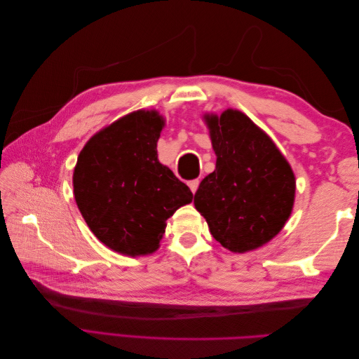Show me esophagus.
I'll use <instances>...</instances> for the list:
<instances>
[{
	"mask_svg": "<svg viewBox=\"0 0 359 359\" xmlns=\"http://www.w3.org/2000/svg\"><path fill=\"white\" fill-rule=\"evenodd\" d=\"M199 180H191V181H189V187H190V190L193 191V193H196V190H198V187H199Z\"/></svg>",
	"mask_w": 359,
	"mask_h": 359,
	"instance_id": "1",
	"label": "esophagus"
}]
</instances>
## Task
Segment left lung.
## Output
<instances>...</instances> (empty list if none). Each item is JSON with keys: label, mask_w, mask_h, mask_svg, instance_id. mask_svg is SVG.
Returning a JSON list of instances; mask_svg holds the SVG:
<instances>
[{"label": "left lung", "mask_w": 359, "mask_h": 359, "mask_svg": "<svg viewBox=\"0 0 359 359\" xmlns=\"http://www.w3.org/2000/svg\"><path fill=\"white\" fill-rule=\"evenodd\" d=\"M215 170L194 194L211 235L233 253L262 247L283 229L295 202V175L285 156L236 109L205 114Z\"/></svg>", "instance_id": "8db88e82"}]
</instances>
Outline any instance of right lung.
<instances>
[{
	"mask_svg": "<svg viewBox=\"0 0 359 359\" xmlns=\"http://www.w3.org/2000/svg\"><path fill=\"white\" fill-rule=\"evenodd\" d=\"M165 119L136 111L95 133L78 157L73 193L91 232L116 253H154L166 220L191 202L186 184L157 158Z\"/></svg>",
	"mask_w": 359,
	"mask_h": 359,
	"instance_id": "obj_1",
	"label": "right lung"
}]
</instances>
